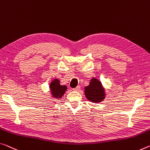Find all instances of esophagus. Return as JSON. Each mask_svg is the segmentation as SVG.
Returning <instances> with one entry per match:
<instances>
[{
    "mask_svg": "<svg viewBox=\"0 0 150 150\" xmlns=\"http://www.w3.org/2000/svg\"><path fill=\"white\" fill-rule=\"evenodd\" d=\"M80 89H81V87L79 86V85H78V86H77V87H76L75 88H73V91H79V90H80Z\"/></svg>",
    "mask_w": 150,
    "mask_h": 150,
    "instance_id": "esophagus-1",
    "label": "esophagus"
}]
</instances>
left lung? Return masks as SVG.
<instances>
[{"instance_id":"1","label":"left lung","mask_w":150,"mask_h":150,"mask_svg":"<svg viewBox=\"0 0 150 150\" xmlns=\"http://www.w3.org/2000/svg\"><path fill=\"white\" fill-rule=\"evenodd\" d=\"M85 95L88 100L93 102H99L103 100L105 94L101 82L96 78L92 79L89 86L85 87Z\"/></svg>"}]
</instances>
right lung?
Masks as SVG:
<instances>
[{
    "instance_id": "add662e5",
    "label": "right lung",
    "mask_w": 150,
    "mask_h": 150,
    "mask_svg": "<svg viewBox=\"0 0 150 150\" xmlns=\"http://www.w3.org/2000/svg\"><path fill=\"white\" fill-rule=\"evenodd\" d=\"M50 88H51V93L53 96L55 98H61L63 95L65 93L67 89L65 85H61L58 79H54L50 84Z\"/></svg>"
}]
</instances>
